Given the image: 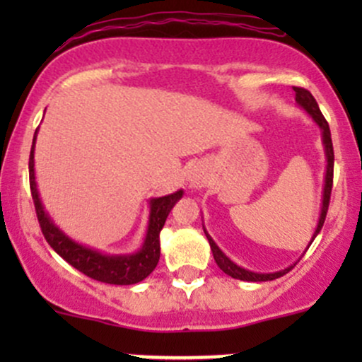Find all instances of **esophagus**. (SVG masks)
<instances>
[{
  "label": "esophagus",
  "mask_w": 362,
  "mask_h": 362,
  "mask_svg": "<svg viewBox=\"0 0 362 362\" xmlns=\"http://www.w3.org/2000/svg\"><path fill=\"white\" fill-rule=\"evenodd\" d=\"M204 178H206L204 170H202L201 167H192L190 168L187 180H189L190 187H201L202 184H204Z\"/></svg>",
  "instance_id": "esophagus-1"
}]
</instances>
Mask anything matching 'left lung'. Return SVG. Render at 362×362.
<instances>
[{"label": "left lung", "mask_w": 362, "mask_h": 362, "mask_svg": "<svg viewBox=\"0 0 362 362\" xmlns=\"http://www.w3.org/2000/svg\"><path fill=\"white\" fill-rule=\"evenodd\" d=\"M294 91H296L298 107L305 110L306 114H308L310 117L315 120V124H317V126L320 127V131H322V144H323V151H325V161H327V165H325V180H323V192H322V207H320V216H318L317 228H315V233H313V236H311L308 247H306V250H308L310 245L313 243V240L317 238L320 230H322L323 223H325V218H327L328 202H330V194H332V182H334V146H332L330 127H328V122L325 120V117L322 115V112H320V107H318L317 100L313 98V95H311L310 91L305 90V88H294ZM202 228H204V224H202ZM204 233L207 236V242H209V245H211V252H213V257H214L216 264H218V267L221 269L224 274H228V276L233 277V279L248 281V282L274 281V279H277V277L288 274L291 269L296 265V262H300V260H296L293 265H289V267L281 269V271H276V272H253V271H248V269L242 267V265L235 264V262L231 260L230 257H228L226 253H224L221 248L218 247V245H216L213 236L207 233L206 228H204Z\"/></svg>", "instance_id": "obj_1"}]
</instances>
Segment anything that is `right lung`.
Listing matches in <instances>:
<instances>
[{"instance_id":"1","label":"right lung","mask_w":362,"mask_h":362,"mask_svg":"<svg viewBox=\"0 0 362 362\" xmlns=\"http://www.w3.org/2000/svg\"><path fill=\"white\" fill-rule=\"evenodd\" d=\"M37 132L34 134L30 149V160H28V175H30V190L32 199L35 204V213L39 218L42 233L49 245L59 255L73 265L74 269L91 277L95 281L107 282V284L129 286L141 282L155 271L158 260H160V231L163 230L165 221H167L170 211L184 195V190L163 195V197H151L149 199V216L146 235H144L143 245L139 250L132 253H105L91 248L88 245L78 243L71 236H68L64 231L52 221L47 211L42 204L39 189H37L35 180V141Z\"/></svg>"}]
</instances>
